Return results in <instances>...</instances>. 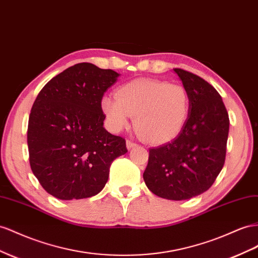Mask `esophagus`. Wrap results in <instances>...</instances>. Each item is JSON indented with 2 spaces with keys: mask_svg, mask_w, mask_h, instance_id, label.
<instances>
[{
  "mask_svg": "<svg viewBox=\"0 0 258 258\" xmlns=\"http://www.w3.org/2000/svg\"><path fill=\"white\" fill-rule=\"evenodd\" d=\"M136 146H138V144L136 142L131 141V140H127V148H128V150L134 149V148H136Z\"/></svg>",
  "mask_w": 258,
  "mask_h": 258,
  "instance_id": "esophagus-1",
  "label": "esophagus"
}]
</instances>
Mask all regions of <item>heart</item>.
<instances>
[{"label":"heart","instance_id":"1","mask_svg":"<svg viewBox=\"0 0 258 258\" xmlns=\"http://www.w3.org/2000/svg\"><path fill=\"white\" fill-rule=\"evenodd\" d=\"M102 109L115 130L127 128L130 117H135V127L141 138L152 144H163L182 130L190 100L181 85L137 79L118 88L116 99L103 97Z\"/></svg>","mask_w":258,"mask_h":258}]
</instances>
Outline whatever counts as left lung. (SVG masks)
Wrapping results in <instances>:
<instances>
[{
  "label": "left lung",
  "instance_id": "left-lung-1",
  "mask_svg": "<svg viewBox=\"0 0 258 258\" xmlns=\"http://www.w3.org/2000/svg\"><path fill=\"white\" fill-rule=\"evenodd\" d=\"M173 71L189 95V116L176 139L150 149L143 179L155 196L182 201L210 189L224 167L229 116L212 85L184 69Z\"/></svg>",
  "mask_w": 258,
  "mask_h": 258
}]
</instances>
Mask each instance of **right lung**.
Returning <instances> with one entry per match:
<instances>
[{
	"label": "right lung",
	"instance_id": "obj_1",
	"mask_svg": "<svg viewBox=\"0 0 258 258\" xmlns=\"http://www.w3.org/2000/svg\"><path fill=\"white\" fill-rule=\"evenodd\" d=\"M118 76L79 62L52 78L34 101L27 131L29 163L40 184L56 199L96 196L114 159L128 152L123 138L103 127L102 97Z\"/></svg>",
	"mask_w": 258,
	"mask_h": 258
}]
</instances>
